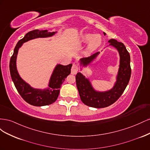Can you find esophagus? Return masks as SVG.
Returning <instances> with one entry per match:
<instances>
[{
    "label": "esophagus",
    "mask_w": 150,
    "mask_h": 150,
    "mask_svg": "<svg viewBox=\"0 0 150 150\" xmlns=\"http://www.w3.org/2000/svg\"><path fill=\"white\" fill-rule=\"evenodd\" d=\"M78 71V67L76 64H74L71 68V74H76L77 72Z\"/></svg>",
    "instance_id": "34e87169"
}]
</instances>
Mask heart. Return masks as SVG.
<instances>
[{
  "label": "heart",
  "mask_w": 150,
  "mask_h": 150,
  "mask_svg": "<svg viewBox=\"0 0 150 150\" xmlns=\"http://www.w3.org/2000/svg\"><path fill=\"white\" fill-rule=\"evenodd\" d=\"M102 37L100 34H93L91 33H84L81 35L80 41L82 43H88L83 54L86 56L90 55L97 50L102 44Z\"/></svg>",
  "instance_id": "b5f03b06"
}]
</instances>
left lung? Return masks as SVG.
<instances>
[{"mask_svg": "<svg viewBox=\"0 0 150 150\" xmlns=\"http://www.w3.org/2000/svg\"><path fill=\"white\" fill-rule=\"evenodd\" d=\"M103 33L106 35L105 33ZM108 43L110 44L108 47L111 46L116 49L120 56L118 71L112 88L107 91H98L94 88L90 79L83 73L79 72L76 76V86L81 101L90 107L105 108L116 102L123 93L131 77L130 56L125 45L113 39L109 40ZM99 54L100 52H98L89 57L80 59L78 61L80 71H82L83 68H87Z\"/></svg>", "mask_w": 150, "mask_h": 150, "instance_id": "obj_1", "label": "left lung"}]
</instances>
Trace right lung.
Returning a JSON list of instances; mask_svg holds the SVG:
<instances>
[{"instance_id": "right-lung-1", "label": "right lung", "mask_w": 150, "mask_h": 150, "mask_svg": "<svg viewBox=\"0 0 150 150\" xmlns=\"http://www.w3.org/2000/svg\"><path fill=\"white\" fill-rule=\"evenodd\" d=\"M57 33V31L51 32L48 30H34L29 32L23 38L18 41L11 58L9 69L12 80L21 97L31 105L43 106L49 105L55 102L59 94L62 84L64 83L67 76L71 73L72 64L64 66L57 64L50 77L47 87L44 89L34 88L21 78L17 71V57L18 52L23 44L26 42L38 38L52 37Z\"/></svg>"}]
</instances>
